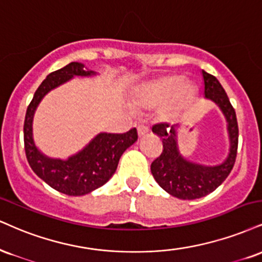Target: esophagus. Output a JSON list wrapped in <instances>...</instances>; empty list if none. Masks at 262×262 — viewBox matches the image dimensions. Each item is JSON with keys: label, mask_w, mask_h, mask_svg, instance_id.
Segmentation results:
<instances>
[{"label": "esophagus", "mask_w": 262, "mask_h": 262, "mask_svg": "<svg viewBox=\"0 0 262 262\" xmlns=\"http://www.w3.org/2000/svg\"><path fill=\"white\" fill-rule=\"evenodd\" d=\"M138 134H139V137H143V135H145V134H147L149 133V127H147V125H145V124H139L138 125Z\"/></svg>", "instance_id": "1"}]
</instances>
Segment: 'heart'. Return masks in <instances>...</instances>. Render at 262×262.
Returning a JSON list of instances; mask_svg holds the SVG:
<instances>
[{
  "instance_id": "obj_1",
  "label": "heart",
  "mask_w": 262,
  "mask_h": 262,
  "mask_svg": "<svg viewBox=\"0 0 262 262\" xmlns=\"http://www.w3.org/2000/svg\"><path fill=\"white\" fill-rule=\"evenodd\" d=\"M198 94L196 85L185 80L184 75L171 74L145 85L139 93V102L145 107L165 105L163 116L176 119L194 105Z\"/></svg>"
}]
</instances>
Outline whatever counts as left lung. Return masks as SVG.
Instances as JSON below:
<instances>
[{
    "mask_svg": "<svg viewBox=\"0 0 262 262\" xmlns=\"http://www.w3.org/2000/svg\"><path fill=\"white\" fill-rule=\"evenodd\" d=\"M204 79L205 99L212 101L225 116L229 139L228 155L219 165H201L189 161L178 147L177 130L179 124L160 123L152 132L162 139L163 151L151 163V173L163 190L182 200H194L206 196L225 182L234 166L238 149V123L233 106L225 89L216 77L201 72Z\"/></svg>",
    "mask_w": 262,
    "mask_h": 262,
    "instance_id": "8db88e82",
    "label": "left lung"
}]
</instances>
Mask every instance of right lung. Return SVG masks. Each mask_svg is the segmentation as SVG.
<instances>
[{
	"label": "right lung",
	"mask_w": 262,
	"mask_h": 262,
	"mask_svg": "<svg viewBox=\"0 0 262 262\" xmlns=\"http://www.w3.org/2000/svg\"><path fill=\"white\" fill-rule=\"evenodd\" d=\"M96 74L80 62H71L52 72L37 88L25 115L24 145L31 169L55 190L71 196L89 194L108 182L117 169L122 154L138 140L137 128L123 134L99 133L83 149L66 160L47 156L36 146L33 133L34 116L43 97L74 77Z\"/></svg>",
	"instance_id": "obj_1"
}]
</instances>
